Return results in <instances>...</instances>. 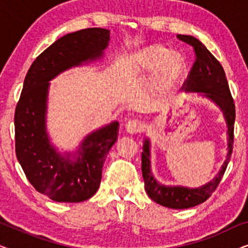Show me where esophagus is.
<instances>
[{
  "label": "esophagus",
  "mask_w": 248,
  "mask_h": 248,
  "mask_svg": "<svg viewBox=\"0 0 248 248\" xmlns=\"http://www.w3.org/2000/svg\"><path fill=\"white\" fill-rule=\"evenodd\" d=\"M125 127H126V131L128 133H139V132H141L142 128H143V124H142V122L140 120L134 118V120L128 121L126 125H125Z\"/></svg>",
  "instance_id": "1"
}]
</instances>
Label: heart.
Listing matches in <instances>:
<instances>
[{
    "label": "heart",
    "instance_id": "heart-1",
    "mask_svg": "<svg viewBox=\"0 0 248 248\" xmlns=\"http://www.w3.org/2000/svg\"><path fill=\"white\" fill-rule=\"evenodd\" d=\"M135 63L141 70H154L165 63L166 70L174 76H179L183 71L182 60L178 56L168 57V50L160 46L150 47L138 54Z\"/></svg>",
    "mask_w": 248,
    "mask_h": 248
}]
</instances>
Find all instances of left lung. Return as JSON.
<instances>
[{
	"label": "left lung",
	"mask_w": 248,
	"mask_h": 248,
	"mask_svg": "<svg viewBox=\"0 0 248 248\" xmlns=\"http://www.w3.org/2000/svg\"><path fill=\"white\" fill-rule=\"evenodd\" d=\"M181 42L192 46L195 54V62L189 71L184 86L186 91L203 93L221 108L228 125V155L219 174L215 179L199 188H187L182 186H164L154 178L150 170V152L149 141L145 140L142 151V175L144 187L149 198L158 204L170 209H187L206 201L218 187L227 166L232 157L233 145V125H235V103L230 93L225 71L218 60L209 52L203 44L192 36L177 35ZM184 88V87H183Z\"/></svg>",
	"instance_id": "obj_1"
}]
</instances>
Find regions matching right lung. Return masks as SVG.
I'll list each match as a JSON object with an SVG mask.
<instances>
[{"mask_svg": "<svg viewBox=\"0 0 248 248\" xmlns=\"http://www.w3.org/2000/svg\"><path fill=\"white\" fill-rule=\"evenodd\" d=\"M110 31L87 28L61 37L37 56L27 72L15 113L16 155L36 191L56 202H82L100 185L103 165L117 140L114 122L84 139L76 161L57 154L45 127L48 81L87 60L103 55Z\"/></svg>", "mask_w": 248, "mask_h": 248, "instance_id": "1", "label": "right lung"}]
</instances>
